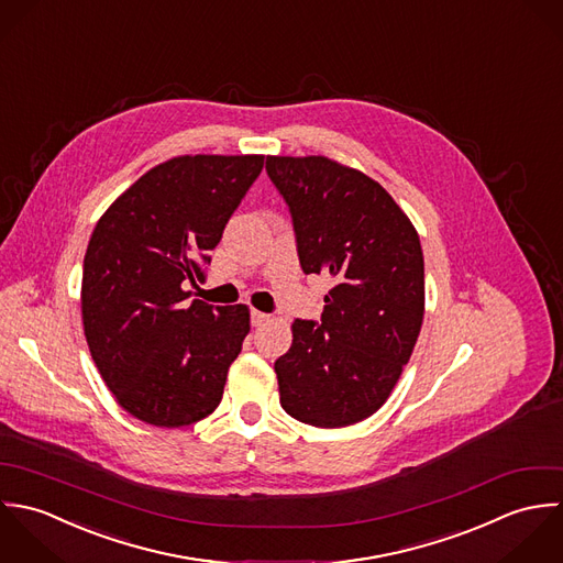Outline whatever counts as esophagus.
<instances>
[{
  "label": "esophagus",
  "mask_w": 563,
  "mask_h": 563,
  "mask_svg": "<svg viewBox=\"0 0 563 563\" xmlns=\"http://www.w3.org/2000/svg\"><path fill=\"white\" fill-rule=\"evenodd\" d=\"M250 320H252V327H261V324H265V322L269 320V316H267V313H261V311H252V313H250Z\"/></svg>",
  "instance_id": "esophagus-1"
}]
</instances>
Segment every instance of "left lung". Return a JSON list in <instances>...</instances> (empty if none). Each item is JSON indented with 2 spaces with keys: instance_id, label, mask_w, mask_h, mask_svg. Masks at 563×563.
<instances>
[{
  "instance_id": "1",
  "label": "left lung",
  "mask_w": 563,
  "mask_h": 563,
  "mask_svg": "<svg viewBox=\"0 0 563 563\" xmlns=\"http://www.w3.org/2000/svg\"><path fill=\"white\" fill-rule=\"evenodd\" d=\"M305 274L331 289L320 320H296L276 358L283 409L339 429L376 413L409 363L424 318V256L416 228L365 174L324 156H267Z\"/></svg>"
}]
</instances>
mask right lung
<instances>
[{"label": "right lung", "instance_id": "obj_1", "mask_svg": "<svg viewBox=\"0 0 563 563\" xmlns=\"http://www.w3.org/2000/svg\"><path fill=\"white\" fill-rule=\"evenodd\" d=\"M265 156H178L141 176L96 225L82 272L91 356L134 418L165 429L218 409L247 307L187 302Z\"/></svg>", "mask_w": 563, "mask_h": 563}]
</instances>
